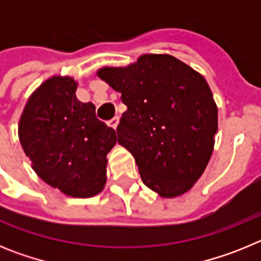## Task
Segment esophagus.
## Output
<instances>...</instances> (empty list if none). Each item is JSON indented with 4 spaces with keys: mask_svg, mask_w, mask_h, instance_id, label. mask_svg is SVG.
I'll return each mask as SVG.
<instances>
[{
    "mask_svg": "<svg viewBox=\"0 0 261 261\" xmlns=\"http://www.w3.org/2000/svg\"><path fill=\"white\" fill-rule=\"evenodd\" d=\"M119 120H120L119 116L112 117V119H111V120H108V125L112 126V128H114V129H116L117 128V124H119Z\"/></svg>",
    "mask_w": 261,
    "mask_h": 261,
    "instance_id": "esophagus-1",
    "label": "esophagus"
}]
</instances>
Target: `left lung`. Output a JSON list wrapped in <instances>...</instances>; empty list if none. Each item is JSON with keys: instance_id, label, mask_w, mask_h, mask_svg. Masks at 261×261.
<instances>
[{"instance_id": "obj_1", "label": "left lung", "mask_w": 261, "mask_h": 261, "mask_svg": "<svg viewBox=\"0 0 261 261\" xmlns=\"http://www.w3.org/2000/svg\"><path fill=\"white\" fill-rule=\"evenodd\" d=\"M98 75L128 107L117 141L135 156L146 187L162 197L191 190L211 159L218 114L205 78L170 55H144Z\"/></svg>"}]
</instances>
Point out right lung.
I'll return each mask as SVG.
<instances>
[{"mask_svg": "<svg viewBox=\"0 0 261 261\" xmlns=\"http://www.w3.org/2000/svg\"><path fill=\"white\" fill-rule=\"evenodd\" d=\"M70 77L50 78L32 94L19 121V140L32 168L71 197H91L106 184L107 154L116 133L96 117L93 103L75 98Z\"/></svg>", "mask_w": 261, "mask_h": 261, "instance_id": "1", "label": "right lung"}]
</instances>
